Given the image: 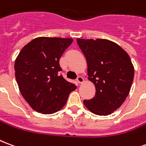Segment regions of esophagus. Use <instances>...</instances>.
<instances>
[{"label":"esophagus","instance_id":"esophagus-1","mask_svg":"<svg viewBox=\"0 0 146 146\" xmlns=\"http://www.w3.org/2000/svg\"><path fill=\"white\" fill-rule=\"evenodd\" d=\"M77 82L79 83H83L84 82V79L82 76H78L77 77Z\"/></svg>","mask_w":146,"mask_h":146}]
</instances>
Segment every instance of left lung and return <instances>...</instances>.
Masks as SVG:
<instances>
[{"label": "left lung", "instance_id": "left-lung-1", "mask_svg": "<svg viewBox=\"0 0 146 146\" xmlns=\"http://www.w3.org/2000/svg\"><path fill=\"white\" fill-rule=\"evenodd\" d=\"M87 63L88 80L95 96L83 103L90 112L108 115L118 110L130 92L134 66L129 56L117 43L106 39H76Z\"/></svg>", "mask_w": 146, "mask_h": 146}]
</instances>
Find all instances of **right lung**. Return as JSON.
Instances as JSON below:
<instances>
[{"mask_svg": "<svg viewBox=\"0 0 146 146\" xmlns=\"http://www.w3.org/2000/svg\"><path fill=\"white\" fill-rule=\"evenodd\" d=\"M73 40L40 36L22 48L14 70L19 90L33 110L52 114L65 106L70 93L76 89L58 73L59 61Z\"/></svg>", "mask_w": 146, "mask_h": 146, "instance_id": "add662e5", "label": "right lung"}]
</instances>
